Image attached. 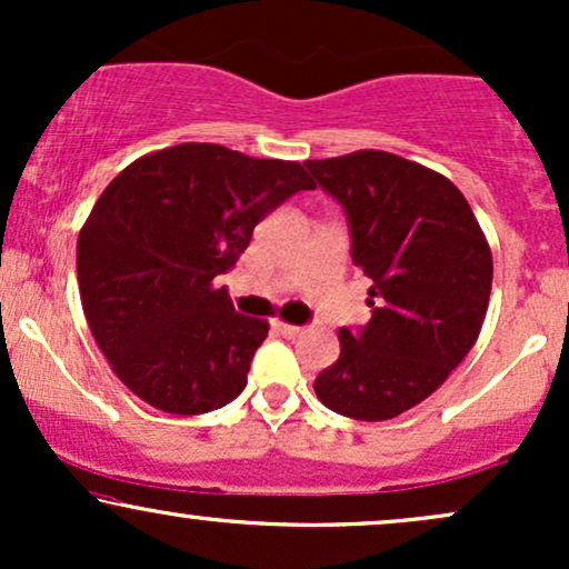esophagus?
Instances as JSON below:
<instances>
[{"label":"esophagus","instance_id":"esophagus-1","mask_svg":"<svg viewBox=\"0 0 569 569\" xmlns=\"http://www.w3.org/2000/svg\"><path fill=\"white\" fill-rule=\"evenodd\" d=\"M272 329H276L280 337H289V339L299 337L305 331L302 326H293V323H286V321H272Z\"/></svg>","mask_w":569,"mask_h":569}]
</instances>
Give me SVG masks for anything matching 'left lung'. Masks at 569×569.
<instances>
[{"label": "left lung", "instance_id": "left-lung-1", "mask_svg": "<svg viewBox=\"0 0 569 569\" xmlns=\"http://www.w3.org/2000/svg\"><path fill=\"white\" fill-rule=\"evenodd\" d=\"M348 213L352 262L371 280V321L339 329V358L316 396L380 422L426 401L471 352L492 289V251L447 176L380 149L307 160Z\"/></svg>", "mask_w": 569, "mask_h": 569}]
</instances>
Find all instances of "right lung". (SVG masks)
<instances>
[{"label": "right lung", "mask_w": 569, "mask_h": 569, "mask_svg": "<svg viewBox=\"0 0 569 569\" xmlns=\"http://www.w3.org/2000/svg\"><path fill=\"white\" fill-rule=\"evenodd\" d=\"M299 189H316L299 162L221 143L143 154L103 189L77 240V280L96 345L130 393L168 415L240 396L270 323L234 312L213 278Z\"/></svg>", "instance_id": "obj_1"}]
</instances>
